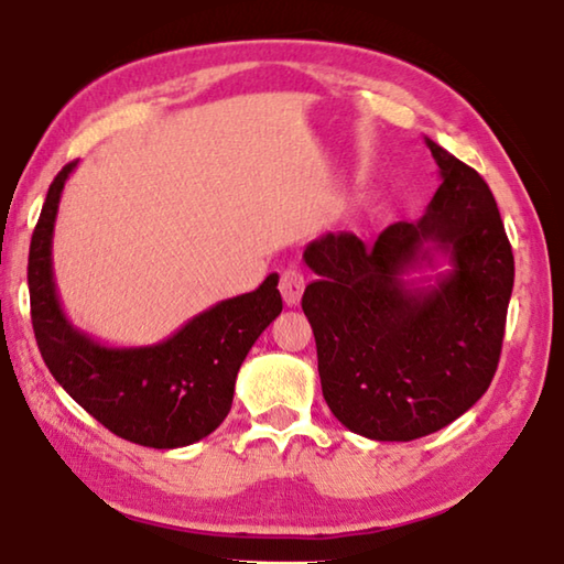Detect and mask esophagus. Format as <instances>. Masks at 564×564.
I'll return each instance as SVG.
<instances>
[{"label": "esophagus", "instance_id": "esophagus-1", "mask_svg": "<svg viewBox=\"0 0 564 564\" xmlns=\"http://www.w3.org/2000/svg\"><path fill=\"white\" fill-rule=\"evenodd\" d=\"M279 289H281V295H283L285 305H299L301 295H303V289H305L303 273H301L299 269H285V271L281 273Z\"/></svg>", "mask_w": 564, "mask_h": 564}]
</instances>
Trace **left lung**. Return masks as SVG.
I'll use <instances>...</instances> for the list:
<instances>
[{
	"label": "left lung",
	"instance_id": "8db88e82",
	"mask_svg": "<svg viewBox=\"0 0 564 564\" xmlns=\"http://www.w3.org/2000/svg\"><path fill=\"white\" fill-rule=\"evenodd\" d=\"M425 144L443 184L420 221L388 226L373 246L340 231L303 251L318 275L301 305L323 398L370 441L408 443L451 425L490 388L502 350L514 259L498 204L475 169ZM435 254L452 269L404 279Z\"/></svg>",
	"mask_w": 564,
	"mask_h": 564
}]
</instances>
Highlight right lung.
I'll return each mask as SVG.
<instances>
[{"label": "right lung", "mask_w": 564, "mask_h": 564, "mask_svg": "<svg viewBox=\"0 0 564 564\" xmlns=\"http://www.w3.org/2000/svg\"><path fill=\"white\" fill-rule=\"evenodd\" d=\"M76 161L52 181L30 246L32 326L42 358L66 393L113 435L171 451L204 441L234 403L248 350L283 308L279 273L259 289L198 313L174 336L139 348H111L72 326L52 269L54 221Z\"/></svg>", "instance_id": "obj_1"}]
</instances>
